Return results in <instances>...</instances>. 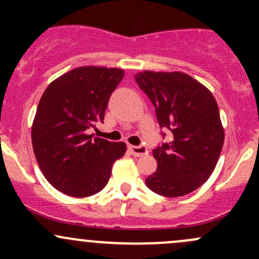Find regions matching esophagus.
<instances>
[{
  "label": "esophagus",
  "instance_id": "34e87169",
  "mask_svg": "<svg viewBox=\"0 0 259 259\" xmlns=\"http://www.w3.org/2000/svg\"><path fill=\"white\" fill-rule=\"evenodd\" d=\"M129 149L134 156H143L148 153V149H146V146H144V145H139V146L130 145Z\"/></svg>",
  "mask_w": 259,
  "mask_h": 259
}]
</instances>
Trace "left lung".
I'll use <instances>...</instances> for the list:
<instances>
[{"mask_svg": "<svg viewBox=\"0 0 259 259\" xmlns=\"http://www.w3.org/2000/svg\"><path fill=\"white\" fill-rule=\"evenodd\" d=\"M135 81L153 103L161 129L171 135L153 150L158 168L145 179L146 187L169 198L192 193L211 176L223 148L215 99L183 72L143 71Z\"/></svg>", "mask_w": 259, "mask_h": 259, "instance_id": "obj_1", "label": "left lung"}]
</instances>
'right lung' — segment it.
<instances>
[{
	"label": "right lung",
	"instance_id": "right-lung-1",
	"mask_svg": "<svg viewBox=\"0 0 259 259\" xmlns=\"http://www.w3.org/2000/svg\"><path fill=\"white\" fill-rule=\"evenodd\" d=\"M124 77L121 69L82 66L52 81L42 94L31 139L44 177L57 190L83 198L105 188L125 143L93 138L88 130L104 122L106 106Z\"/></svg>",
	"mask_w": 259,
	"mask_h": 259
}]
</instances>
